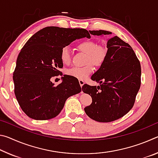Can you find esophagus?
Wrapping results in <instances>:
<instances>
[{"label":"esophagus","instance_id":"1","mask_svg":"<svg viewBox=\"0 0 158 158\" xmlns=\"http://www.w3.org/2000/svg\"><path fill=\"white\" fill-rule=\"evenodd\" d=\"M79 83L80 85H81V87H82L83 85H84V80L79 79Z\"/></svg>","mask_w":158,"mask_h":158}]
</instances>
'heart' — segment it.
I'll return each mask as SVG.
<instances>
[{"label": "heart", "mask_w": 158, "mask_h": 158, "mask_svg": "<svg viewBox=\"0 0 158 158\" xmlns=\"http://www.w3.org/2000/svg\"><path fill=\"white\" fill-rule=\"evenodd\" d=\"M77 48L79 50L86 53L85 61L89 63L84 66H75L67 69L66 74L77 79L84 80L94 71V66L93 64L98 67L105 62L107 56V49L103 45L97 44L95 42L92 40L82 42L77 45ZM60 60L65 65L70 63L71 55L68 47H63L61 50Z\"/></svg>", "instance_id": "b5f03b06"}]
</instances>
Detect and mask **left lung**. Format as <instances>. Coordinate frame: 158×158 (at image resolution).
<instances>
[{
  "instance_id": "obj_1",
  "label": "left lung",
  "mask_w": 158,
  "mask_h": 158,
  "mask_svg": "<svg viewBox=\"0 0 158 158\" xmlns=\"http://www.w3.org/2000/svg\"><path fill=\"white\" fill-rule=\"evenodd\" d=\"M93 35H110L106 31H89ZM107 56L91 79L100 85L84 84L83 92L92 98L85 106L87 116L94 121L109 123L130 111L141 85V65L132 48L118 36L106 43Z\"/></svg>"
}]
</instances>
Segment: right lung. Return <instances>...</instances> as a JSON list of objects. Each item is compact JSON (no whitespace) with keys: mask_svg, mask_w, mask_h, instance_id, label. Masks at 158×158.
I'll return each instance as SVG.
<instances>
[{"mask_svg":"<svg viewBox=\"0 0 158 158\" xmlns=\"http://www.w3.org/2000/svg\"><path fill=\"white\" fill-rule=\"evenodd\" d=\"M86 37L84 28H65L48 26L35 33L21 49L13 73L15 94L23 111L28 117L42 121L60 114L69 97L81 91L77 78L61 77L55 85L51 78L63 75L60 52L77 39Z\"/></svg>","mask_w":158,"mask_h":158,"instance_id":"1","label":"right lung"}]
</instances>
